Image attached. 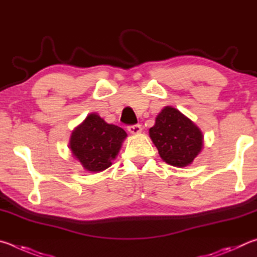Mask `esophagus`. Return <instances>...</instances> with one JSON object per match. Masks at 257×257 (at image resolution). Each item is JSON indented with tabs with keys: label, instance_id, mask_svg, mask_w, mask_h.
Instances as JSON below:
<instances>
[{
	"label": "esophagus",
	"instance_id": "obj_1",
	"mask_svg": "<svg viewBox=\"0 0 257 257\" xmlns=\"http://www.w3.org/2000/svg\"><path fill=\"white\" fill-rule=\"evenodd\" d=\"M127 131L131 134H139L142 131V126L140 124H134V125H128Z\"/></svg>",
	"mask_w": 257,
	"mask_h": 257
}]
</instances>
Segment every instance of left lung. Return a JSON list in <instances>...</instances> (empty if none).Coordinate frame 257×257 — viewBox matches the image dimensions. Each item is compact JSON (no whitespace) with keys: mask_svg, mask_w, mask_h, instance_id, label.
I'll return each mask as SVG.
<instances>
[{"mask_svg":"<svg viewBox=\"0 0 257 257\" xmlns=\"http://www.w3.org/2000/svg\"><path fill=\"white\" fill-rule=\"evenodd\" d=\"M149 136L168 165L185 167L192 164L203 146L200 128L173 107H165L157 116Z\"/></svg>","mask_w":257,"mask_h":257,"instance_id":"obj_1","label":"left lung"}]
</instances>
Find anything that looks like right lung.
<instances>
[{
	"label": "right lung",
	"instance_id": "1",
	"mask_svg": "<svg viewBox=\"0 0 257 257\" xmlns=\"http://www.w3.org/2000/svg\"><path fill=\"white\" fill-rule=\"evenodd\" d=\"M125 138L123 128L90 114L72 133L70 149L84 169L97 173L109 167Z\"/></svg>",
	"mask_w": 257,
	"mask_h": 257
}]
</instances>
